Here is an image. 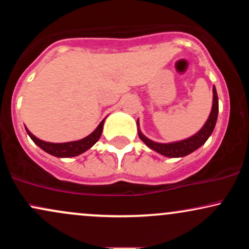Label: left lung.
<instances>
[{
  "instance_id": "left-lung-1",
  "label": "left lung",
  "mask_w": 249,
  "mask_h": 249,
  "mask_svg": "<svg viewBox=\"0 0 249 249\" xmlns=\"http://www.w3.org/2000/svg\"><path fill=\"white\" fill-rule=\"evenodd\" d=\"M218 112H219V99L218 93H216L215 88L213 87V105L212 111H211L210 117H208L207 122L205 123L204 126L199 132H196L194 136L190 137V138L184 139L180 142H168V144H162V142H156L138 130L139 138L142 139L145 144L147 145L151 150L156 151V152L162 154V156L168 157V158H180V157H185L187 154L194 152L196 148H199L202 144H205L210 136L212 134L214 127H215L216 119H218ZM137 125L139 126V123L137 121Z\"/></svg>"
}]
</instances>
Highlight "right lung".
<instances>
[{"label":"right lung","instance_id":"obj_1","mask_svg":"<svg viewBox=\"0 0 249 249\" xmlns=\"http://www.w3.org/2000/svg\"><path fill=\"white\" fill-rule=\"evenodd\" d=\"M104 121L103 119L101 124L97 126V128L93 131L92 133L89 134L88 137L81 139V141L76 142H59V144H55V142H43L41 139H38L37 137L34 136L33 133L25 127L27 133L29 134V137L33 139V142L36 145H38L43 151H45L47 153L51 154V156L58 157V158H70V157H76L82 154L83 152L89 150L90 147H92L93 145L98 142V139L101 138L102 132H103V125H104Z\"/></svg>","mask_w":249,"mask_h":249}]
</instances>
